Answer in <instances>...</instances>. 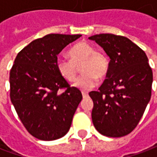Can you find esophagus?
I'll return each mask as SVG.
<instances>
[{
    "instance_id": "1",
    "label": "esophagus",
    "mask_w": 157,
    "mask_h": 157,
    "mask_svg": "<svg viewBox=\"0 0 157 157\" xmlns=\"http://www.w3.org/2000/svg\"><path fill=\"white\" fill-rule=\"evenodd\" d=\"M82 97H83V98H87L88 97V93L87 92H82Z\"/></svg>"
}]
</instances>
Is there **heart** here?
Segmentation results:
<instances>
[{"label":"heart","mask_w":157,"mask_h":157,"mask_svg":"<svg viewBox=\"0 0 157 157\" xmlns=\"http://www.w3.org/2000/svg\"><path fill=\"white\" fill-rule=\"evenodd\" d=\"M70 59L59 58L56 61V68L65 81L74 82L77 75V67L81 65L82 75L75 83L76 88L88 91L98 84V77L103 78L109 72V61L104 53L86 42L74 45L68 51Z\"/></svg>","instance_id":"b5f03b06"}]
</instances>
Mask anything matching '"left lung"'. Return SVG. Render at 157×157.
Listing matches in <instances>:
<instances>
[{"label":"left lung","mask_w":157,"mask_h":157,"mask_svg":"<svg viewBox=\"0 0 157 157\" xmlns=\"http://www.w3.org/2000/svg\"><path fill=\"white\" fill-rule=\"evenodd\" d=\"M110 58L106 79L93 101L96 129L108 137H122L137 126L150 102L153 74L145 53L124 36L101 33L89 37Z\"/></svg>","instance_id":"1"}]
</instances>
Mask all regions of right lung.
I'll use <instances>...</instances> for the list:
<instances>
[{
	"label": "right lung",
	"mask_w": 157,
	"mask_h": 157,
	"mask_svg": "<svg viewBox=\"0 0 157 157\" xmlns=\"http://www.w3.org/2000/svg\"><path fill=\"white\" fill-rule=\"evenodd\" d=\"M81 34L51 33L31 42L19 52L10 71V98L22 124L42 140L67 134L82 99L56 68L58 55ZM59 89H65L62 94Z\"/></svg>",
	"instance_id": "1"
}]
</instances>
